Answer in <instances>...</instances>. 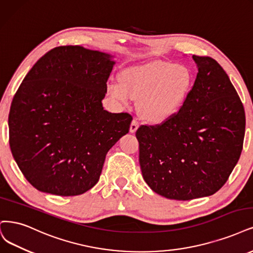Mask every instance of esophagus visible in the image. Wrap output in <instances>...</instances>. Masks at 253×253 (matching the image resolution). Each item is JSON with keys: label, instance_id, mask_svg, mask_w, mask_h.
Instances as JSON below:
<instances>
[{"label": "esophagus", "instance_id": "esophagus-1", "mask_svg": "<svg viewBox=\"0 0 253 253\" xmlns=\"http://www.w3.org/2000/svg\"><path fill=\"white\" fill-rule=\"evenodd\" d=\"M138 126H139V123H138V120H137L136 118H134V119H133V121H132V124H130L129 132H130V133H135L136 130H137V128H138Z\"/></svg>", "mask_w": 253, "mask_h": 253}]
</instances>
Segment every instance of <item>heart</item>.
I'll list each match as a JSON object with an SVG mask.
<instances>
[{"instance_id":"obj_1","label":"heart","mask_w":253,"mask_h":253,"mask_svg":"<svg viewBox=\"0 0 253 253\" xmlns=\"http://www.w3.org/2000/svg\"><path fill=\"white\" fill-rule=\"evenodd\" d=\"M193 85V75L184 66L165 60H153L126 69L121 84L112 83L108 92L112 98L128 103L138 99L140 115L153 124L175 116L185 102Z\"/></svg>"}]
</instances>
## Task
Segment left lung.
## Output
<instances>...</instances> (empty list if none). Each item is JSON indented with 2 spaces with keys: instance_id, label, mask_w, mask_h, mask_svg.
<instances>
[{
  "instance_id": "8db88e82",
  "label": "left lung",
  "mask_w": 253,
  "mask_h": 253,
  "mask_svg": "<svg viewBox=\"0 0 253 253\" xmlns=\"http://www.w3.org/2000/svg\"><path fill=\"white\" fill-rule=\"evenodd\" d=\"M195 84L177 114L136 130L139 163L155 193L187 201L211 196L228 180L243 150L245 111L227 73L193 55Z\"/></svg>"
}]
</instances>
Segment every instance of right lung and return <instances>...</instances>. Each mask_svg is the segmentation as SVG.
<instances>
[{"mask_svg": "<svg viewBox=\"0 0 253 253\" xmlns=\"http://www.w3.org/2000/svg\"><path fill=\"white\" fill-rule=\"evenodd\" d=\"M114 62L81 46L51 49L14 94L9 145L24 177L42 193L77 196L99 180L106 155L127 134L132 115L101 100Z\"/></svg>", "mask_w": 253, "mask_h": 253, "instance_id": "add662e5", "label": "right lung"}]
</instances>
